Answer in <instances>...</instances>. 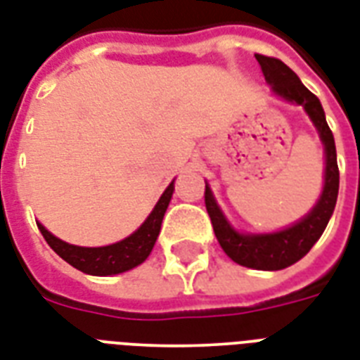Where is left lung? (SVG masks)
Returning a JSON list of instances; mask_svg holds the SVG:
<instances>
[{
	"instance_id": "1",
	"label": "left lung",
	"mask_w": 360,
	"mask_h": 360,
	"mask_svg": "<svg viewBox=\"0 0 360 360\" xmlns=\"http://www.w3.org/2000/svg\"><path fill=\"white\" fill-rule=\"evenodd\" d=\"M255 60L259 61L264 80L272 86L276 96L304 107L306 114L316 125L319 139L325 146V184H323L321 197L316 206L308 212V216H304L300 221L283 231L264 233V235H248V233H238L233 229L224 216V212L219 210L208 184L205 188V205L219 246L224 248V252L235 263L248 269L281 270L304 257L323 235L328 219L333 216L336 199H338L340 172L338 163H336L333 131L325 120V110L319 99L300 82L295 71H291L281 60L263 54H255Z\"/></svg>"
}]
</instances>
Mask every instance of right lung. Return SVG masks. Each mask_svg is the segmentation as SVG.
<instances>
[{"label":"right lung","mask_w":360,"mask_h":360,"mask_svg":"<svg viewBox=\"0 0 360 360\" xmlns=\"http://www.w3.org/2000/svg\"><path fill=\"white\" fill-rule=\"evenodd\" d=\"M172 191H174V180L163 191L158 205L154 206V210L150 212L146 221L133 235H129L124 240L116 242V244H110V246H73V244H67V242L60 240L52 233H49L41 224H37V227L41 231V235L44 236L46 244L63 261H67L75 269H79L80 272L91 276L120 274V272L135 269V266L146 261L155 240H158V235H160L161 221H163V216H165L167 206L171 202Z\"/></svg>","instance_id":"add662e5"}]
</instances>
